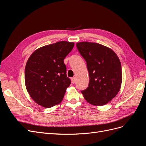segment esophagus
<instances>
[{
	"label": "esophagus",
	"mask_w": 146,
	"mask_h": 146,
	"mask_svg": "<svg viewBox=\"0 0 146 146\" xmlns=\"http://www.w3.org/2000/svg\"><path fill=\"white\" fill-rule=\"evenodd\" d=\"M71 81H72V83H75V82H76V78H75V77L72 78H71Z\"/></svg>",
	"instance_id": "34e87169"
}]
</instances>
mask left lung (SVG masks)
Returning <instances> with one entry per match:
<instances>
[{
  "label": "left lung",
  "instance_id": "obj_1",
  "mask_svg": "<svg viewBox=\"0 0 146 146\" xmlns=\"http://www.w3.org/2000/svg\"><path fill=\"white\" fill-rule=\"evenodd\" d=\"M76 46L86 61L89 72V85L86 90L81 91L84 98L94 105L107 104L120 90V60L111 48L98 43L81 42Z\"/></svg>",
  "mask_w": 146,
  "mask_h": 146
}]
</instances>
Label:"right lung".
Listing matches in <instances>:
<instances>
[{"mask_svg": "<svg viewBox=\"0 0 146 146\" xmlns=\"http://www.w3.org/2000/svg\"><path fill=\"white\" fill-rule=\"evenodd\" d=\"M74 42L60 41L38 48L30 55L25 68V83L30 97L38 105L50 108L63 100L70 80L64 59Z\"/></svg>", "mask_w": 146, "mask_h": 146, "instance_id": "add662e5", "label": "right lung"}]
</instances>
